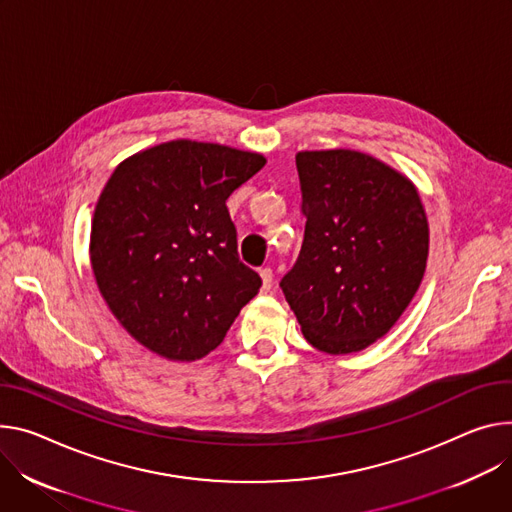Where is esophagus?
Instances as JSON below:
<instances>
[{"mask_svg": "<svg viewBox=\"0 0 512 512\" xmlns=\"http://www.w3.org/2000/svg\"><path fill=\"white\" fill-rule=\"evenodd\" d=\"M259 275H261V280H263V292H267V290H271V284H273V271H271V267H261L259 269Z\"/></svg>", "mask_w": 512, "mask_h": 512, "instance_id": "esophagus-1", "label": "esophagus"}]
</instances>
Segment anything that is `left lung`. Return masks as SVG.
<instances>
[{
    "label": "left lung",
    "mask_w": 512,
    "mask_h": 512,
    "mask_svg": "<svg viewBox=\"0 0 512 512\" xmlns=\"http://www.w3.org/2000/svg\"><path fill=\"white\" fill-rule=\"evenodd\" d=\"M304 243L282 277L306 341L331 355L384 337L423 282L429 222L414 183L351 151L296 155Z\"/></svg>",
    "instance_id": "obj_1"
}]
</instances>
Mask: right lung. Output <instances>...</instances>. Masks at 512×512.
<instances>
[{
	"label": "right lung",
	"mask_w": 512,
	"mask_h": 512,
	"mask_svg": "<svg viewBox=\"0 0 512 512\" xmlns=\"http://www.w3.org/2000/svg\"><path fill=\"white\" fill-rule=\"evenodd\" d=\"M263 165L259 153L179 138L114 169L91 220V269L112 314L149 351L202 359L259 292L226 200Z\"/></svg>",
	"instance_id": "add662e5"
}]
</instances>
